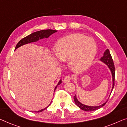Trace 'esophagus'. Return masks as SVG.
<instances>
[{
    "label": "esophagus",
    "instance_id": "esophagus-1",
    "mask_svg": "<svg viewBox=\"0 0 127 127\" xmlns=\"http://www.w3.org/2000/svg\"><path fill=\"white\" fill-rule=\"evenodd\" d=\"M71 80V77L70 76H67L64 78V83H67V82H69Z\"/></svg>",
    "mask_w": 127,
    "mask_h": 127
}]
</instances>
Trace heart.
<instances>
[{
    "mask_svg": "<svg viewBox=\"0 0 127 127\" xmlns=\"http://www.w3.org/2000/svg\"><path fill=\"white\" fill-rule=\"evenodd\" d=\"M55 53L62 61H69L73 70L82 72L92 64L96 54V44L92 38L73 34L63 37L57 42Z\"/></svg>",
    "mask_w": 127,
    "mask_h": 127,
    "instance_id": "heart-1",
    "label": "heart"
}]
</instances>
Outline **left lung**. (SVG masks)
<instances>
[{
    "label": "left lung",
    "instance_id": "8db88e82",
    "mask_svg": "<svg viewBox=\"0 0 127 127\" xmlns=\"http://www.w3.org/2000/svg\"><path fill=\"white\" fill-rule=\"evenodd\" d=\"M101 60L103 62L106 64L108 66L109 68L110 71H111L112 74V76H113V87H112V90H113L114 86H115V65H114V63L113 61V59L112 58L111 55H110V52L109 51V49H107L106 51L105 52L104 54H103V56L102 58L101 59ZM74 101L75 104L77 105V106L79 107V108H81L82 110H85V111H93V110H95L101 108V107L106 104V102L105 103H103V104L100 105L99 106H86V105H85L82 104L81 102H79L78 101V100L76 98V95H75L74 97Z\"/></svg>",
    "mask_w": 127,
    "mask_h": 127
}]
</instances>
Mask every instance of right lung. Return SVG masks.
<instances>
[{
  "mask_svg": "<svg viewBox=\"0 0 127 127\" xmlns=\"http://www.w3.org/2000/svg\"><path fill=\"white\" fill-rule=\"evenodd\" d=\"M56 32H57V30H52V29H47V30H40V31L36 32H34V33H33L30 34V35H28V36H26L25 37H24V38H23L22 39H21V40L19 41L18 42V44H17V45H16V46H15V50L16 49H17L18 48H19V46H22L23 45H25V44H26L28 43H29V42L36 41L38 40L39 39L43 38H44V37H45V38H48V37H49L51 34H52L53 33H54ZM61 83H62V80H60L59 82L58 83V85L56 86V87H55V90H56V89L57 88V87H58V86L60 85ZM51 103H50V104L48 105L46 108L43 109L39 110V111H37V112H41L43 111L44 110L46 109L50 105H51Z\"/></svg>",
  "mask_w": 127,
  "mask_h": 127,
  "instance_id": "right-lung-1",
  "label": "right lung"
}]
</instances>
